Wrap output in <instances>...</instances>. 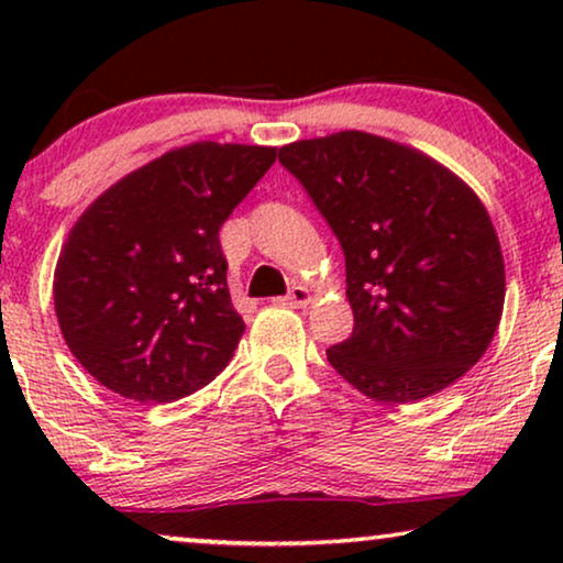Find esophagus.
Returning <instances> with one entry per match:
<instances>
[{
  "mask_svg": "<svg viewBox=\"0 0 563 563\" xmlns=\"http://www.w3.org/2000/svg\"><path fill=\"white\" fill-rule=\"evenodd\" d=\"M310 299H312L310 291H307L305 287H299V284H297V287H291V291H289L287 297L279 299V302L287 305V307H307V305H310Z\"/></svg>",
  "mask_w": 563,
  "mask_h": 563,
  "instance_id": "esophagus-1",
  "label": "esophagus"
}]
</instances>
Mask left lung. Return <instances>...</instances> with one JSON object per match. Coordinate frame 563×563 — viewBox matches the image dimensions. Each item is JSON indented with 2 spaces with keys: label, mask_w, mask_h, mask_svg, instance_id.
I'll return each mask as SVG.
<instances>
[{
  "label": "left lung",
  "mask_w": 563,
  "mask_h": 563,
  "mask_svg": "<svg viewBox=\"0 0 563 563\" xmlns=\"http://www.w3.org/2000/svg\"><path fill=\"white\" fill-rule=\"evenodd\" d=\"M345 256L349 341L328 361L361 395L407 405L464 376L489 349L505 261L464 179L410 145L343 130L282 145Z\"/></svg>",
  "instance_id": "8db88e82"
}]
</instances>
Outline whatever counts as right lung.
I'll use <instances>...</instances> for the list:
<instances>
[{
    "instance_id": "right-lung-1",
    "label": "right lung",
    "mask_w": 563,
    "mask_h": 563,
    "mask_svg": "<svg viewBox=\"0 0 563 563\" xmlns=\"http://www.w3.org/2000/svg\"><path fill=\"white\" fill-rule=\"evenodd\" d=\"M274 161L272 145H181L122 176L74 222L53 305L66 345L102 387L174 402L230 364L245 322L218 233Z\"/></svg>"
}]
</instances>
